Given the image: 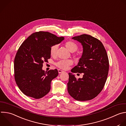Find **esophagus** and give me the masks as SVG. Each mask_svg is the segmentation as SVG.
I'll list each match as a JSON object with an SVG mask.
<instances>
[{
	"label": "esophagus",
	"instance_id": "obj_1",
	"mask_svg": "<svg viewBox=\"0 0 126 126\" xmlns=\"http://www.w3.org/2000/svg\"><path fill=\"white\" fill-rule=\"evenodd\" d=\"M58 73H59V74L62 73H63V72H64V71H63V70H60V69H58Z\"/></svg>",
	"mask_w": 126,
	"mask_h": 126
}]
</instances>
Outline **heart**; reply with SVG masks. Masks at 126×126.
<instances>
[{"label": "heart", "instance_id": "1", "mask_svg": "<svg viewBox=\"0 0 126 126\" xmlns=\"http://www.w3.org/2000/svg\"><path fill=\"white\" fill-rule=\"evenodd\" d=\"M66 48L71 52H74L76 51L78 49V46L74 42L72 41H69L65 44ZM58 48V45L56 44L52 46L50 49V54L52 57H54L56 55L57 50ZM73 64V61L71 59L68 60H61L55 63V65L58 68L66 70L69 68V67Z\"/></svg>", "mask_w": 126, "mask_h": 126}]
</instances>
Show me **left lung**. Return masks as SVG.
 Returning <instances> with one entry per match:
<instances>
[{"instance_id": "left-lung-1", "label": "left lung", "mask_w": 126, "mask_h": 126, "mask_svg": "<svg viewBox=\"0 0 126 126\" xmlns=\"http://www.w3.org/2000/svg\"><path fill=\"white\" fill-rule=\"evenodd\" d=\"M72 39L81 43L83 52L78 65L71 72L83 75L77 79L69 73L68 92L77 100H90L97 96L105 85L109 71L108 55L101 42L90 35L83 34Z\"/></svg>"}]
</instances>
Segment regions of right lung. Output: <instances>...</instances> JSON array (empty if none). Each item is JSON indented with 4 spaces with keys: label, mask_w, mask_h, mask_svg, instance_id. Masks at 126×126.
I'll return each mask as SVG.
<instances>
[{
    "label": "right lung",
    "mask_w": 126,
    "mask_h": 126,
    "mask_svg": "<svg viewBox=\"0 0 126 126\" xmlns=\"http://www.w3.org/2000/svg\"><path fill=\"white\" fill-rule=\"evenodd\" d=\"M64 39V37L40 31L32 33L21 45L14 59V77L24 94L39 99L49 92L51 81L58 72L55 69L47 72L42 68L50 58V47Z\"/></svg>",
    "instance_id": "add662e5"
}]
</instances>
